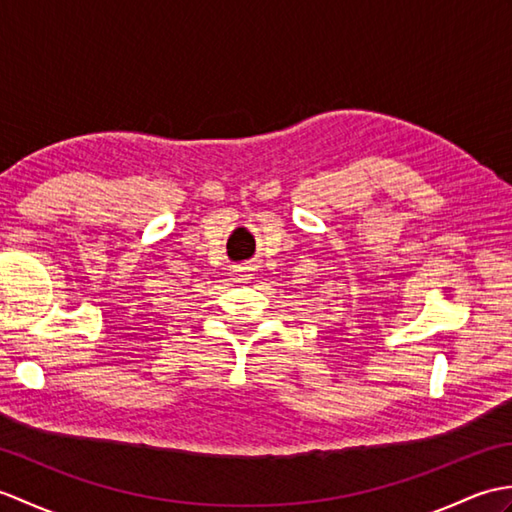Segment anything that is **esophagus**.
Listing matches in <instances>:
<instances>
[{
	"instance_id": "obj_1",
	"label": "esophagus",
	"mask_w": 512,
	"mask_h": 512,
	"mask_svg": "<svg viewBox=\"0 0 512 512\" xmlns=\"http://www.w3.org/2000/svg\"><path fill=\"white\" fill-rule=\"evenodd\" d=\"M233 275H235V279H237V281H246V279L253 277V275H250V268H246V266H242V268H235V270H233Z\"/></svg>"
}]
</instances>
